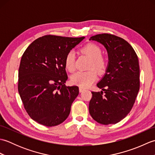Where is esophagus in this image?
Wrapping results in <instances>:
<instances>
[{
    "label": "esophagus",
    "instance_id": "obj_1",
    "mask_svg": "<svg viewBox=\"0 0 155 155\" xmlns=\"http://www.w3.org/2000/svg\"><path fill=\"white\" fill-rule=\"evenodd\" d=\"M84 91V88H83V87H79V91L80 93H82V92Z\"/></svg>",
    "mask_w": 155,
    "mask_h": 155
}]
</instances>
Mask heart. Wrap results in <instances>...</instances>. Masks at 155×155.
<instances>
[{
    "mask_svg": "<svg viewBox=\"0 0 155 155\" xmlns=\"http://www.w3.org/2000/svg\"><path fill=\"white\" fill-rule=\"evenodd\" d=\"M83 53L86 54L91 59L89 69L94 68L98 73H103L107 67L105 59L102 57L101 48L93 43L85 45L81 49ZM64 65L68 71L72 72L75 69V54L73 51H69L66 55ZM97 78V73L94 70L88 71H78L72 75L71 83L77 84L81 87H88L93 84Z\"/></svg>",
    "mask_w": 155,
    "mask_h": 155,
    "instance_id": "heart-1",
    "label": "heart"
}]
</instances>
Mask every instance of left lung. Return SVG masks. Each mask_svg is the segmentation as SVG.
<instances>
[{
	"label": "left lung",
	"mask_w": 155,
	"mask_h": 155,
	"mask_svg": "<svg viewBox=\"0 0 155 155\" xmlns=\"http://www.w3.org/2000/svg\"><path fill=\"white\" fill-rule=\"evenodd\" d=\"M89 40L103 45L108 56L106 73L97 84L102 91L92 92L89 113L98 123L116 124L130 113L139 93V58L128 42L115 35L99 34Z\"/></svg>",
	"instance_id": "1"
}]
</instances>
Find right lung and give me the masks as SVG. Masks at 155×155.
I'll list each match as a JSON object with an SVG mask.
<instances>
[{
  "label": "right lung",
  "instance_id": "add662e5",
  "mask_svg": "<svg viewBox=\"0 0 155 155\" xmlns=\"http://www.w3.org/2000/svg\"><path fill=\"white\" fill-rule=\"evenodd\" d=\"M84 38L45 35L32 42L23 53L18 90L26 111L38 123L57 126L70 114L79 89L64 84L68 79L64 59Z\"/></svg>",
  "mask_w": 155,
  "mask_h": 155
}]
</instances>
